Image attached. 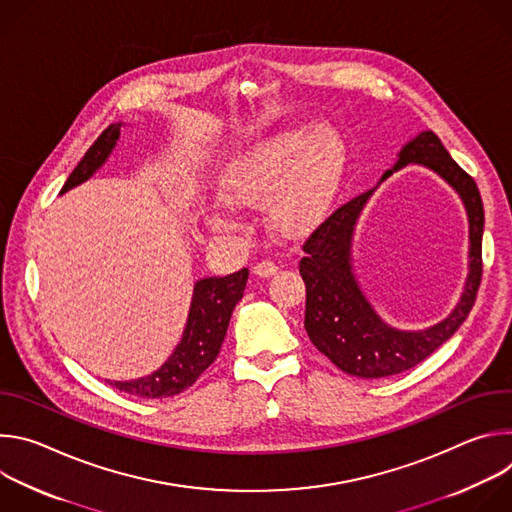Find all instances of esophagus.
<instances>
[{"label": "esophagus", "instance_id": "1", "mask_svg": "<svg viewBox=\"0 0 512 512\" xmlns=\"http://www.w3.org/2000/svg\"><path fill=\"white\" fill-rule=\"evenodd\" d=\"M275 271H277V265L271 263V261H259V263L253 267V273H255L257 277H271Z\"/></svg>", "mask_w": 512, "mask_h": 512}]
</instances>
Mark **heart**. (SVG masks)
<instances>
[{
    "instance_id": "1",
    "label": "heart",
    "mask_w": 512,
    "mask_h": 512,
    "mask_svg": "<svg viewBox=\"0 0 512 512\" xmlns=\"http://www.w3.org/2000/svg\"><path fill=\"white\" fill-rule=\"evenodd\" d=\"M346 164L344 141L330 125L300 127L255 139L218 176V196L233 208L265 204L269 227L300 239L326 218ZM233 214L212 216L216 229H231Z\"/></svg>"
}]
</instances>
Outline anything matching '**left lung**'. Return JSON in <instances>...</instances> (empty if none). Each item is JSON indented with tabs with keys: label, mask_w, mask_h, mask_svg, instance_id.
Here are the masks:
<instances>
[{
	"label": "left lung",
	"mask_w": 512,
	"mask_h": 512,
	"mask_svg": "<svg viewBox=\"0 0 512 512\" xmlns=\"http://www.w3.org/2000/svg\"><path fill=\"white\" fill-rule=\"evenodd\" d=\"M405 165H421L458 194L469 221V273L455 310L427 329L407 331L387 323L363 294L353 271L351 245L357 218L374 190ZM484 208L476 182L452 160L433 131H421L401 145L395 164L377 186L340 206L304 245L300 273L306 281L304 328L312 344L336 367L358 379H383L413 369L468 318L482 275Z\"/></svg>",
	"instance_id": "1"
}]
</instances>
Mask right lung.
<instances>
[{"instance_id": "right-lung-1", "label": "right lung", "mask_w": 512, "mask_h": 512, "mask_svg": "<svg viewBox=\"0 0 512 512\" xmlns=\"http://www.w3.org/2000/svg\"><path fill=\"white\" fill-rule=\"evenodd\" d=\"M125 123H111L91 145L79 166L72 170L60 194L91 180L111 158ZM249 271L227 277H202L194 283L188 318L180 342L160 369L131 381H107L111 387L141 399H166L192 387L221 352L231 314L245 294Z\"/></svg>"}]
</instances>
